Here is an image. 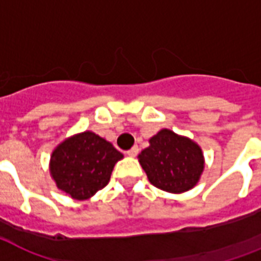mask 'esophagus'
I'll list each match as a JSON object with an SVG mask.
<instances>
[{
    "mask_svg": "<svg viewBox=\"0 0 261 261\" xmlns=\"http://www.w3.org/2000/svg\"><path fill=\"white\" fill-rule=\"evenodd\" d=\"M126 153H128L129 156H136L137 153H139V147H137V145H135V147H132V148L129 149V151H126Z\"/></svg>",
    "mask_w": 261,
    "mask_h": 261,
    "instance_id": "esophagus-1",
    "label": "esophagus"
}]
</instances>
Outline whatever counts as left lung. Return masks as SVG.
<instances>
[{"label":"left lung","mask_w":261,"mask_h":261,"mask_svg":"<svg viewBox=\"0 0 261 261\" xmlns=\"http://www.w3.org/2000/svg\"><path fill=\"white\" fill-rule=\"evenodd\" d=\"M139 162L153 187L170 193L192 189L204 170L200 145L170 129L149 139L148 147L139 153Z\"/></svg>","instance_id":"8db88e82"}]
</instances>
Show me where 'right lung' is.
Instances as JSON below:
<instances>
[{
    "label": "right lung",
    "instance_id": "add662e5",
    "mask_svg": "<svg viewBox=\"0 0 261 261\" xmlns=\"http://www.w3.org/2000/svg\"><path fill=\"white\" fill-rule=\"evenodd\" d=\"M124 155L110 141L86 130L60 143L50 158V174L58 189L76 200H87L106 187Z\"/></svg>",
    "mask_w": 261,
    "mask_h": 261
}]
</instances>
